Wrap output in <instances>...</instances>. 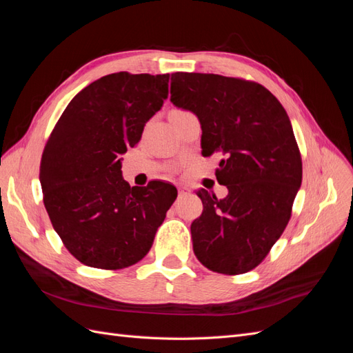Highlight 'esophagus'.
I'll return each mask as SVG.
<instances>
[{"instance_id": "34e87169", "label": "esophagus", "mask_w": 353, "mask_h": 353, "mask_svg": "<svg viewBox=\"0 0 353 353\" xmlns=\"http://www.w3.org/2000/svg\"><path fill=\"white\" fill-rule=\"evenodd\" d=\"M190 193H191V191H190L188 187H185V185L179 187V196H188Z\"/></svg>"}]
</instances>
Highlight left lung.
Masks as SVG:
<instances>
[{
  "mask_svg": "<svg viewBox=\"0 0 353 353\" xmlns=\"http://www.w3.org/2000/svg\"><path fill=\"white\" fill-rule=\"evenodd\" d=\"M170 101L199 117L201 154L222 157L216 179L228 188L225 199L197 191L194 254L213 272H249L281 237L302 184L290 119L261 83L213 73H172Z\"/></svg>",
  "mask_w": 353,
  "mask_h": 353,
  "instance_id": "1",
  "label": "left lung"
}]
</instances>
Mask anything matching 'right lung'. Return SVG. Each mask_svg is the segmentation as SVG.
Here are the masks:
<instances>
[{"instance_id": "right-lung-1", "label": "right lung", "mask_w": 353, "mask_h": 353, "mask_svg": "<svg viewBox=\"0 0 353 353\" xmlns=\"http://www.w3.org/2000/svg\"><path fill=\"white\" fill-rule=\"evenodd\" d=\"M169 74L117 72L78 92L60 116L41 159L50 221L81 263L122 270L141 261L176 199L162 181L131 187L122 154L168 99Z\"/></svg>"}]
</instances>
